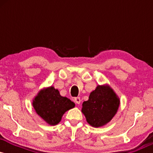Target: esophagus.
<instances>
[{"label": "esophagus", "mask_w": 153, "mask_h": 153, "mask_svg": "<svg viewBox=\"0 0 153 153\" xmlns=\"http://www.w3.org/2000/svg\"><path fill=\"white\" fill-rule=\"evenodd\" d=\"M74 101H75V103H77V104H80V97H75L74 99Z\"/></svg>", "instance_id": "obj_1"}]
</instances>
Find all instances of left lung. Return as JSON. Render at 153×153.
Masks as SVG:
<instances>
[{"label": "left lung", "mask_w": 153, "mask_h": 153, "mask_svg": "<svg viewBox=\"0 0 153 153\" xmlns=\"http://www.w3.org/2000/svg\"><path fill=\"white\" fill-rule=\"evenodd\" d=\"M119 103V98L108 85H98L88 100L82 103V112L90 125L99 127L111 120Z\"/></svg>", "instance_id": "obj_1"}]
</instances>
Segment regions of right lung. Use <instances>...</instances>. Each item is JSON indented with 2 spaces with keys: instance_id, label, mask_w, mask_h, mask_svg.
Listing matches in <instances>:
<instances>
[{
  "instance_id": "obj_1",
  "label": "right lung",
  "mask_w": 153,
  "mask_h": 153,
  "mask_svg": "<svg viewBox=\"0 0 153 153\" xmlns=\"http://www.w3.org/2000/svg\"><path fill=\"white\" fill-rule=\"evenodd\" d=\"M33 106L37 114L50 125H56L61 121L65 112L75 106V103L62 97L53 86L40 91L33 101Z\"/></svg>"
}]
</instances>
